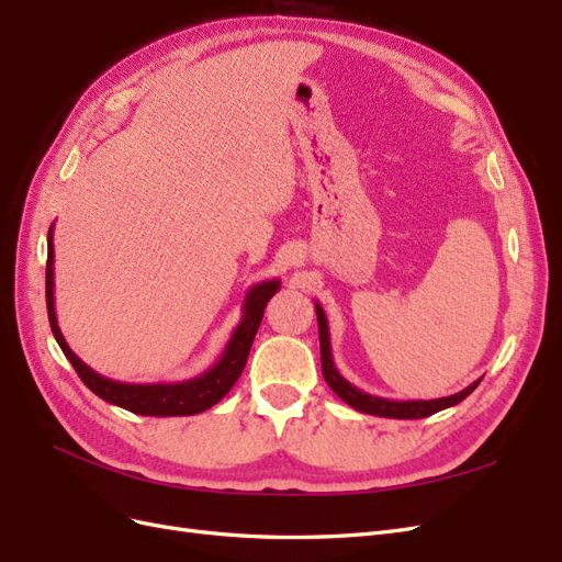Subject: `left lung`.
<instances>
[{"instance_id":"1","label":"left lung","mask_w":562,"mask_h":562,"mask_svg":"<svg viewBox=\"0 0 562 562\" xmlns=\"http://www.w3.org/2000/svg\"><path fill=\"white\" fill-rule=\"evenodd\" d=\"M316 304V321H318V339H321V370H323V380L335 391V394L342 398L347 405H351L353 411L366 413V415H378V417H391V419H422L429 417L434 413L446 411V407H452L457 403H462L471 391L481 384V380H475L467 389L457 391L452 396L446 398H431V401H391L382 396H372L368 391L353 386L349 380L339 375V370L335 368L333 361V349H330V330H328V318L326 312L318 302Z\"/></svg>"}]
</instances>
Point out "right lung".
Listing matches in <instances>:
<instances>
[{
    "label": "right lung",
    "instance_id": "add662e5",
    "mask_svg": "<svg viewBox=\"0 0 562 562\" xmlns=\"http://www.w3.org/2000/svg\"><path fill=\"white\" fill-rule=\"evenodd\" d=\"M48 258H46V310L50 333H54L58 347L63 349L65 359L72 363L81 382L87 384L95 396L103 401L124 407L128 413L145 415V417H187L209 411L217 401L227 396V391L241 378V372L248 361V351L255 339V333L260 328L267 302L279 293L281 281L269 279L262 283L250 285V291L244 300V314L239 326L234 328L225 351L220 359L203 370L201 375L184 380V382H157V384H128L116 382L110 378L98 375L93 368L83 363L79 356L65 342V337L58 328L56 318V297H54V225L48 229Z\"/></svg>",
    "mask_w": 562,
    "mask_h": 562
}]
</instances>
